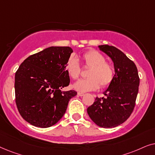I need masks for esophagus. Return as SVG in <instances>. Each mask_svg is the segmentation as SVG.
Returning a JSON list of instances; mask_svg holds the SVG:
<instances>
[{"mask_svg":"<svg viewBox=\"0 0 155 155\" xmlns=\"http://www.w3.org/2000/svg\"><path fill=\"white\" fill-rule=\"evenodd\" d=\"M77 95L79 96H84V94H83V93H81V92H78Z\"/></svg>","mask_w":155,"mask_h":155,"instance_id":"1","label":"esophagus"}]
</instances>
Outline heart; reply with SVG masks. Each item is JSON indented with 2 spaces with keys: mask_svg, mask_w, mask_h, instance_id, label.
Here are the masks:
<instances>
[{
  "mask_svg": "<svg viewBox=\"0 0 155 155\" xmlns=\"http://www.w3.org/2000/svg\"><path fill=\"white\" fill-rule=\"evenodd\" d=\"M84 67H91L87 73V79H81L74 84V88L81 92H87L101 88H106L112 83L115 71L113 66L107 62L101 53L89 50L81 56ZM66 70L71 79H77L81 74V67L76 58H70L66 65Z\"/></svg>",
  "mask_w": 155,
  "mask_h": 155,
  "instance_id": "b5f03b06",
  "label": "heart"
}]
</instances>
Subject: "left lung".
I'll return each instance as SVG.
<instances>
[{"label":"left lung","instance_id":"1","mask_svg":"<svg viewBox=\"0 0 155 155\" xmlns=\"http://www.w3.org/2000/svg\"><path fill=\"white\" fill-rule=\"evenodd\" d=\"M114 64V79L104 94L87 108L91 119L99 127L112 128L130 116L135 106L140 78L135 63L123 51L108 45H99Z\"/></svg>","mask_w":155,"mask_h":155}]
</instances>
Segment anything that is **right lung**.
Returning a JSON list of instances; mask_svg holds the SVG:
<instances>
[{
  "label": "right lung",
  "instance_id": "right-lung-1",
  "mask_svg": "<svg viewBox=\"0 0 155 155\" xmlns=\"http://www.w3.org/2000/svg\"><path fill=\"white\" fill-rule=\"evenodd\" d=\"M72 52L69 47H48L25 59L15 72L16 106L30 124L39 127L56 124L77 94L61 90L70 83L66 65Z\"/></svg>",
  "mask_w": 155,
  "mask_h": 155
}]
</instances>
